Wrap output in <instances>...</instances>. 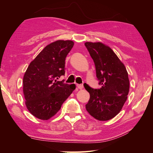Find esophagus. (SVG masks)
<instances>
[{"label":"esophagus","mask_w":153,"mask_h":153,"mask_svg":"<svg viewBox=\"0 0 153 153\" xmlns=\"http://www.w3.org/2000/svg\"><path fill=\"white\" fill-rule=\"evenodd\" d=\"M76 86L79 89H82L83 87H84V85L82 84H76Z\"/></svg>","instance_id":"34e87169"}]
</instances>
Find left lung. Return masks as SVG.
I'll use <instances>...</instances> for the list:
<instances>
[{"mask_svg":"<svg viewBox=\"0 0 153 153\" xmlns=\"http://www.w3.org/2000/svg\"><path fill=\"white\" fill-rule=\"evenodd\" d=\"M85 45L93 59L100 89L84 84L90 99L85 105L91 116L105 121L120 112L126 102L129 89L128 74L124 64L108 46L101 42H86Z\"/></svg>","mask_w":153,"mask_h":153,"instance_id":"8db88e82","label":"left lung"}]
</instances>
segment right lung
<instances>
[{"label": "right lung", "mask_w": 153, "mask_h": 153, "mask_svg": "<svg viewBox=\"0 0 153 153\" xmlns=\"http://www.w3.org/2000/svg\"><path fill=\"white\" fill-rule=\"evenodd\" d=\"M71 40L48 44L31 61L23 78V92L29 112L41 120L50 119L75 89V84L57 79L65 74V59L73 48Z\"/></svg>", "instance_id": "add662e5"}]
</instances>
